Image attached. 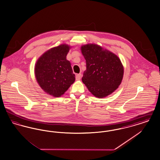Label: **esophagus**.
I'll use <instances>...</instances> for the list:
<instances>
[{
  "mask_svg": "<svg viewBox=\"0 0 160 160\" xmlns=\"http://www.w3.org/2000/svg\"><path fill=\"white\" fill-rule=\"evenodd\" d=\"M81 77H82V74H77L76 77V80H80L81 79Z\"/></svg>",
  "mask_w": 160,
  "mask_h": 160,
  "instance_id": "1",
  "label": "esophagus"
}]
</instances>
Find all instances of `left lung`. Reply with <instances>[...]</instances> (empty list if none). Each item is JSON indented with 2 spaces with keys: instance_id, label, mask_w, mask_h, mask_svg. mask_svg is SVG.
I'll return each mask as SVG.
<instances>
[{
  "instance_id": "obj_1",
  "label": "left lung",
  "mask_w": 160,
  "mask_h": 160,
  "mask_svg": "<svg viewBox=\"0 0 160 160\" xmlns=\"http://www.w3.org/2000/svg\"><path fill=\"white\" fill-rule=\"evenodd\" d=\"M86 69L82 82L95 97L102 98L115 91L123 76V66L119 57L95 44L81 46Z\"/></svg>"
}]
</instances>
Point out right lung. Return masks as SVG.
Wrapping results in <instances>:
<instances>
[{"instance_id": "1", "label": "right lung", "mask_w": 160, "mask_h": 160, "mask_svg": "<svg viewBox=\"0 0 160 160\" xmlns=\"http://www.w3.org/2000/svg\"><path fill=\"white\" fill-rule=\"evenodd\" d=\"M71 46L62 44L42 54L35 65V76L41 88L54 97H60L75 82L67 56Z\"/></svg>"}]
</instances>
